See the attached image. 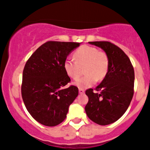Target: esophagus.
<instances>
[{
    "mask_svg": "<svg viewBox=\"0 0 150 150\" xmlns=\"http://www.w3.org/2000/svg\"><path fill=\"white\" fill-rule=\"evenodd\" d=\"M79 94H84L85 91H84V89H83V88H79Z\"/></svg>",
    "mask_w": 150,
    "mask_h": 150,
    "instance_id": "obj_1",
    "label": "esophagus"
}]
</instances>
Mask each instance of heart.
<instances>
[{
    "label": "heart",
    "mask_w": 150,
    "mask_h": 150,
    "mask_svg": "<svg viewBox=\"0 0 150 150\" xmlns=\"http://www.w3.org/2000/svg\"><path fill=\"white\" fill-rule=\"evenodd\" d=\"M73 59L64 62V69L67 76L77 79L85 67L84 76L76 80L74 84L79 88H87L93 86L97 80H102L109 71L110 59L105 52L99 51L96 47L84 45L75 50Z\"/></svg>",
    "instance_id": "obj_1"
}]
</instances>
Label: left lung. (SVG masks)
<instances>
[{"label":"left lung","mask_w":150,"mask_h":150,"mask_svg":"<svg viewBox=\"0 0 150 150\" xmlns=\"http://www.w3.org/2000/svg\"><path fill=\"white\" fill-rule=\"evenodd\" d=\"M98 46L110 59L109 71L103 81L86 94L88 101L85 107L91 121L107 125L117 121L129 107L134 95V71L128 55L117 46L108 41L88 42Z\"/></svg>","instance_id":"obj_1"}]
</instances>
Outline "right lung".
I'll return each instance as SVG.
<instances>
[{"label":"right lung","mask_w":150,"mask_h":150,"mask_svg":"<svg viewBox=\"0 0 150 150\" xmlns=\"http://www.w3.org/2000/svg\"><path fill=\"white\" fill-rule=\"evenodd\" d=\"M79 43L48 41L26 62L22 74V97L26 109L37 122L55 126L67 117L69 106L79 94L75 86H65L71 78L64 62Z\"/></svg>","instance_id":"1"}]
</instances>
